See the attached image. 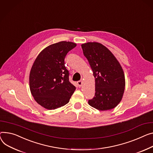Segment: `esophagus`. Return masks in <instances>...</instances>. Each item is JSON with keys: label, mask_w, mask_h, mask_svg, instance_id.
Listing matches in <instances>:
<instances>
[{"label": "esophagus", "mask_w": 153, "mask_h": 153, "mask_svg": "<svg viewBox=\"0 0 153 153\" xmlns=\"http://www.w3.org/2000/svg\"><path fill=\"white\" fill-rule=\"evenodd\" d=\"M77 84L78 86L80 87L82 86V80H79V81H77Z\"/></svg>", "instance_id": "esophagus-1"}]
</instances>
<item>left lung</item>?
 <instances>
[{
	"mask_svg": "<svg viewBox=\"0 0 153 153\" xmlns=\"http://www.w3.org/2000/svg\"><path fill=\"white\" fill-rule=\"evenodd\" d=\"M95 79V94L88 104L100 111L115 108L122 100L125 89V76L115 56L104 45L98 42L82 44Z\"/></svg>",
	"mask_w": 153,
	"mask_h": 153,
	"instance_id": "obj_1",
	"label": "left lung"
}]
</instances>
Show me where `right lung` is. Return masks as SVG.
Listing matches in <instances>:
<instances>
[{"label": "right lung", "instance_id": "right-lung-1", "mask_svg": "<svg viewBox=\"0 0 153 153\" xmlns=\"http://www.w3.org/2000/svg\"><path fill=\"white\" fill-rule=\"evenodd\" d=\"M76 44L62 41L44 49L32 66L30 90L37 103L47 109L62 107L69 101L76 87L69 80L65 58Z\"/></svg>", "mask_w": 153, "mask_h": 153}]
</instances>
